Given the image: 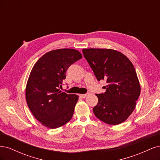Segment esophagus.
<instances>
[{
	"instance_id": "obj_1",
	"label": "esophagus",
	"mask_w": 160,
	"mask_h": 160,
	"mask_svg": "<svg viewBox=\"0 0 160 160\" xmlns=\"http://www.w3.org/2000/svg\"><path fill=\"white\" fill-rule=\"evenodd\" d=\"M88 94H80L79 95V97H81V98H87V96H88Z\"/></svg>"
}]
</instances>
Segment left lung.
<instances>
[{
	"instance_id": "left-lung-1",
	"label": "left lung",
	"mask_w": 160,
	"mask_h": 160,
	"mask_svg": "<svg viewBox=\"0 0 160 160\" xmlns=\"http://www.w3.org/2000/svg\"><path fill=\"white\" fill-rule=\"evenodd\" d=\"M84 57L97 79L105 80V93L96 94L95 115L109 125L125 122L135 109L141 88L132 62L123 53L109 49H83Z\"/></svg>"
}]
</instances>
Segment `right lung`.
<instances>
[{"mask_svg":"<svg viewBox=\"0 0 160 160\" xmlns=\"http://www.w3.org/2000/svg\"><path fill=\"white\" fill-rule=\"evenodd\" d=\"M81 58L77 50L60 49L45 53L33 66L27 83L26 100L33 115L44 126L61 127L73 115L79 96L60 88L67 69Z\"/></svg>","mask_w":160,"mask_h":160,"instance_id":"right-lung-1","label":"right lung"}]
</instances>
